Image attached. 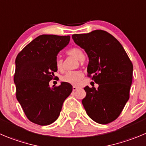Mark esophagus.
<instances>
[{
  "mask_svg": "<svg viewBox=\"0 0 146 146\" xmlns=\"http://www.w3.org/2000/svg\"><path fill=\"white\" fill-rule=\"evenodd\" d=\"M72 90H73V91H76V90H78V87H76V86H73V87H72Z\"/></svg>",
  "mask_w": 146,
  "mask_h": 146,
  "instance_id": "1",
  "label": "esophagus"
}]
</instances>
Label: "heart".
Masks as SVG:
<instances>
[{"instance_id":"b5f03b06","label":"heart","mask_w":146,"mask_h":146,"mask_svg":"<svg viewBox=\"0 0 146 146\" xmlns=\"http://www.w3.org/2000/svg\"><path fill=\"white\" fill-rule=\"evenodd\" d=\"M68 54L72 56H74V57H75L76 59L80 61H83L85 58L83 51H82L81 48H78V47H74V48L69 50ZM56 68L59 71L63 70V59H61V58H57L56 59ZM82 78L83 73L81 71H69V72H66L63 76H62L61 80L66 83L72 84V85H78Z\"/></svg>"}]
</instances>
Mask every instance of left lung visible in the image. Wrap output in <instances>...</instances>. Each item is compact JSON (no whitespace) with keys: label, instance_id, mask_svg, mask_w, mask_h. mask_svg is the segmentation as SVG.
Wrapping results in <instances>:
<instances>
[{"label":"left lung","instance_id":"obj_1","mask_svg":"<svg viewBox=\"0 0 146 146\" xmlns=\"http://www.w3.org/2000/svg\"><path fill=\"white\" fill-rule=\"evenodd\" d=\"M74 42L89 57L87 77L99 84L86 86L82 102L89 117L100 124H108L120 116L130 98L133 63L123 46L103 30L73 34Z\"/></svg>","mask_w":146,"mask_h":146}]
</instances>
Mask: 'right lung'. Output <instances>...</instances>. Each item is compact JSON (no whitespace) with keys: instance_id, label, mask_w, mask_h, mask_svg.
I'll list each match as a JSON object with an SVG mask.
<instances>
[{"instance_id":"obj_1","label":"right lung","mask_w":146,"mask_h":146,"mask_svg":"<svg viewBox=\"0 0 146 146\" xmlns=\"http://www.w3.org/2000/svg\"><path fill=\"white\" fill-rule=\"evenodd\" d=\"M69 40V36H38L16 56L13 78L16 98L27 118L35 124L54 123L72 92L69 83L62 82L52 88L48 84L57 71L56 56Z\"/></svg>"}]
</instances>
